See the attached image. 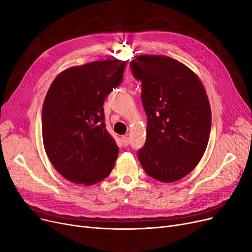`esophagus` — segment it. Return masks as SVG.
<instances>
[{"instance_id": "1", "label": "esophagus", "mask_w": 252, "mask_h": 252, "mask_svg": "<svg viewBox=\"0 0 252 252\" xmlns=\"http://www.w3.org/2000/svg\"><path fill=\"white\" fill-rule=\"evenodd\" d=\"M122 142H123V145L125 147H126L127 145L129 144V138L128 137H126V136H124V137H122Z\"/></svg>"}]
</instances>
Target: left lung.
<instances>
[{"label": "left lung", "instance_id": "1", "mask_svg": "<svg viewBox=\"0 0 252 252\" xmlns=\"http://www.w3.org/2000/svg\"><path fill=\"white\" fill-rule=\"evenodd\" d=\"M130 69L142 82L147 114L139 161L151 178L176 182L196 167L207 147L211 110L206 91L195 72L167 56H137Z\"/></svg>", "mask_w": 252, "mask_h": 252}]
</instances>
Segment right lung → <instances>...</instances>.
<instances>
[{"label":"right lung","instance_id":"right-lung-1","mask_svg":"<svg viewBox=\"0 0 252 252\" xmlns=\"http://www.w3.org/2000/svg\"><path fill=\"white\" fill-rule=\"evenodd\" d=\"M125 66L116 59L72 66L50 86L42 110L43 142L66 180L91 186L114 167L118 147L106 129L103 103L123 82Z\"/></svg>","mask_w":252,"mask_h":252}]
</instances>
